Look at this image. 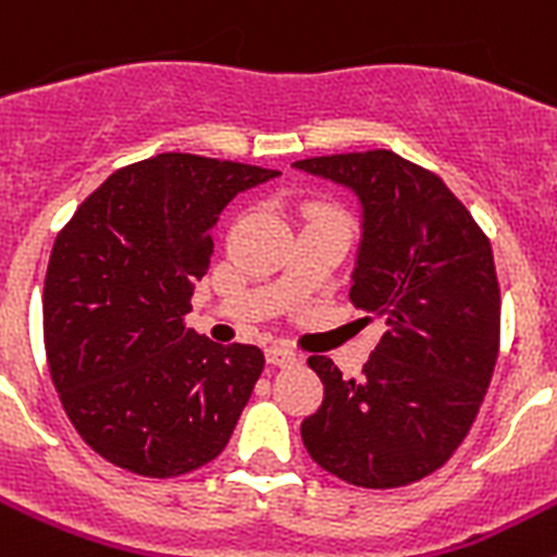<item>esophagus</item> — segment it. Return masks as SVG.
I'll return each instance as SVG.
<instances>
[{
	"mask_svg": "<svg viewBox=\"0 0 557 557\" xmlns=\"http://www.w3.org/2000/svg\"><path fill=\"white\" fill-rule=\"evenodd\" d=\"M298 359H301V357H298V354H295L289 346H270L268 348V362H270V366H275V368L295 366Z\"/></svg>",
	"mask_w": 557,
	"mask_h": 557,
	"instance_id": "obj_1",
	"label": "esophagus"
}]
</instances>
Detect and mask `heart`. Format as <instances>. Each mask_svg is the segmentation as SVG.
<instances>
[{
  "label": "heart",
  "mask_w": 557,
  "mask_h": 557,
  "mask_svg": "<svg viewBox=\"0 0 557 557\" xmlns=\"http://www.w3.org/2000/svg\"><path fill=\"white\" fill-rule=\"evenodd\" d=\"M318 214H329V211H318Z\"/></svg>",
  "instance_id": "obj_1"
}]
</instances>
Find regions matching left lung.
Listing matches in <instances>:
<instances>
[{"instance_id": "1", "label": "left lung", "mask_w": 557, "mask_h": 557, "mask_svg": "<svg viewBox=\"0 0 557 557\" xmlns=\"http://www.w3.org/2000/svg\"><path fill=\"white\" fill-rule=\"evenodd\" d=\"M359 200L348 298L387 332L348 379L309 357L323 405L301 437L321 469L359 488H398L441 469L474 424L499 354L491 243L435 172L393 150L295 161Z\"/></svg>"}]
</instances>
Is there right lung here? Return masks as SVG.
<instances>
[{"mask_svg":"<svg viewBox=\"0 0 557 557\" xmlns=\"http://www.w3.org/2000/svg\"><path fill=\"white\" fill-rule=\"evenodd\" d=\"M278 170L161 152L116 170L58 234L44 278V346L69 421L100 457L178 476L228 444L262 376V348L186 326L225 206Z\"/></svg>","mask_w":557,"mask_h":557,"instance_id":"right-lung-1","label":"right lung"}]
</instances>
